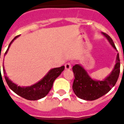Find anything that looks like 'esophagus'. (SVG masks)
I'll return each mask as SVG.
<instances>
[{"label": "esophagus", "mask_w": 124, "mask_h": 124, "mask_svg": "<svg viewBox=\"0 0 124 124\" xmlns=\"http://www.w3.org/2000/svg\"><path fill=\"white\" fill-rule=\"evenodd\" d=\"M71 68V63L68 62V63L65 64V69L66 70H70Z\"/></svg>", "instance_id": "1"}]
</instances>
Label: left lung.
Wrapping results in <instances>:
<instances>
[{"label": "left lung", "mask_w": 124, "mask_h": 124, "mask_svg": "<svg viewBox=\"0 0 124 124\" xmlns=\"http://www.w3.org/2000/svg\"><path fill=\"white\" fill-rule=\"evenodd\" d=\"M109 42L116 49L113 40L108 34L102 33ZM120 58L118 53L116 56V64L113 70L104 80H96L89 77L82 66L76 64L73 67L75 79L73 84V89L78 98L85 100H94L108 93L116 84L120 75Z\"/></svg>", "instance_id": "1"}]
</instances>
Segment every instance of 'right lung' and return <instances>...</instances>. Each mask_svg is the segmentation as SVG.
<instances>
[{"instance_id":"right-lung-1","label":"right lung","mask_w":124,"mask_h":124,"mask_svg":"<svg viewBox=\"0 0 124 124\" xmlns=\"http://www.w3.org/2000/svg\"><path fill=\"white\" fill-rule=\"evenodd\" d=\"M18 36L19 35L15 37L12 40V41L11 42L9 45L8 48L5 53V54L8 51L9 47H10L11 43L14 41V40L16 39ZM64 68H65L63 66L60 68H55L51 69L41 80H40L39 82H38L34 85H32L31 86H18L17 85L12 82V81H11L7 76L5 75L4 78L8 86L9 87V88L16 94L22 98L27 99V100H37L44 98L48 94L51 89L52 88L54 80L56 79V78L61 74V73L64 71ZM3 72L6 73L4 66H3Z\"/></svg>"}]
</instances>
